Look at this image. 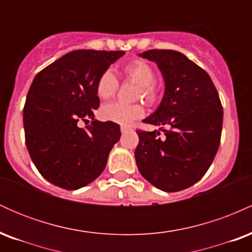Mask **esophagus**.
<instances>
[{"label":"esophagus","mask_w":252,"mask_h":252,"mask_svg":"<svg viewBox=\"0 0 252 252\" xmlns=\"http://www.w3.org/2000/svg\"><path fill=\"white\" fill-rule=\"evenodd\" d=\"M129 130H130V128H128V126H121V131H122V132H123V134H124V132L129 131Z\"/></svg>","instance_id":"34e87169"}]
</instances>
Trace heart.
<instances>
[{"label":"heart","instance_id":"1","mask_svg":"<svg viewBox=\"0 0 252 252\" xmlns=\"http://www.w3.org/2000/svg\"><path fill=\"white\" fill-rule=\"evenodd\" d=\"M123 73L126 79L140 85L137 97H143L153 103L158 99V90L155 85V71L148 63L137 59L124 66ZM118 90V80L110 70L104 71L98 78L96 84V94L100 99H109L114 97ZM144 115V109L140 104H124L114 102L105 104L100 109V116L103 120L117 124L131 123L132 121L141 118Z\"/></svg>","mask_w":252,"mask_h":252}]
</instances>
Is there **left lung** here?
I'll return each mask as SVG.
<instances>
[{
	"label": "left lung",
	"mask_w": 252,
	"mask_h": 252,
	"mask_svg": "<svg viewBox=\"0 0 252 252\" xmlns=\"http://www.w3.org/2000/svg\"><path fill=\"white\" fill-rule=\"evenodd\" d=\"M138 56L158 63L163 76L162 100L143 122L160 126L166 137H158V130H137V168L164 192L189 189L205 175L218 152L222 126L219 94L207 72L180 52L149 50Z\"/></svg>",
	"instance_id": "obj_1"
}]
</instances>
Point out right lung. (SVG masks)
Listing matches in <instances>:
<instances>
[{
  "label": "right lung",
  "mask_w": 252,
  "mask_h": 252,
  "mask_svg": "<svg viewBox=\"0 0 252 252\" xmlns=\"http://www.w3.org/2000/svg\"><path fill=\"white\" fill-rule=\"evenodd\" d=\"M123 51L78 50L65 54L34 78L24 108L26 146L43 178L65 189L92 182L105 168L120 140L117 123L94 120L98 78ZM92 124L80 128V120Z\"/></svg>",
  "instance_id": "obj_1"
}]
</instances>
